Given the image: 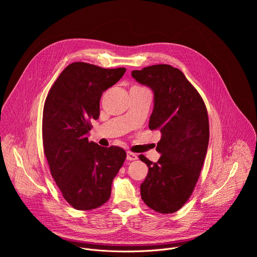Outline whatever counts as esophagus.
<instances>
[{
  "label": "esophagus",
  "mask_w": 257,
  "mask_h": 257,
  "mask_svg": "<svg viewBox=\"0 0 257 257\" xmlns=\"http://www.w3.org/2000/svg\"><path fill=\"white\" fill-rule=\"evenodd\" d=\"M138 159L136 154H133L131 152H127V161H136Z\"/></svg>",
  "instance_id": "1"
}]
</instances>
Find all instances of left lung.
<instances>
[{
	"instance_id": "obj_1",
	"label": "left lung",
	"mask_w": 257,
	"mask_h": 257,
	"mask_svg": "<svg viewBox=\"0 0 257 257\" xmlns=\"http://www.w3.org/2000/svg\"><path fill=\"white\" fill-rule=\"evenodd\" d=\"M131 74L154 91L150 129L162 133L160 160L153 163L139 156L149 167L141 198L157 212L173 213L191 196L203 166L209 139L206 106L182 71L170 65H153Z\"/></svg>"
}]
</instances>
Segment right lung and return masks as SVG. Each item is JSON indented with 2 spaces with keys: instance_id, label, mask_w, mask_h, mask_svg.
Here are the masks:
<instances>
[{
  "instance_id": "1",
  "label": "right lung",
  "mask_w": 257,
  "mask_h": 257,
  "mask_svg": "<svg viewBox=\"0 0 257 257\" xmlns=\"http://www.w3.org/2000/svg\"><path fill=\"white\" fill-rule=\"evenodd\" d=\"M126 69H103L75 62L53 84L43 114V143L51 174L66 201L78 210H90L111 196L112 182L126 159L118 148L88 141L91 120L99 116V100Z\"/></svg>"
}]
</instances>
